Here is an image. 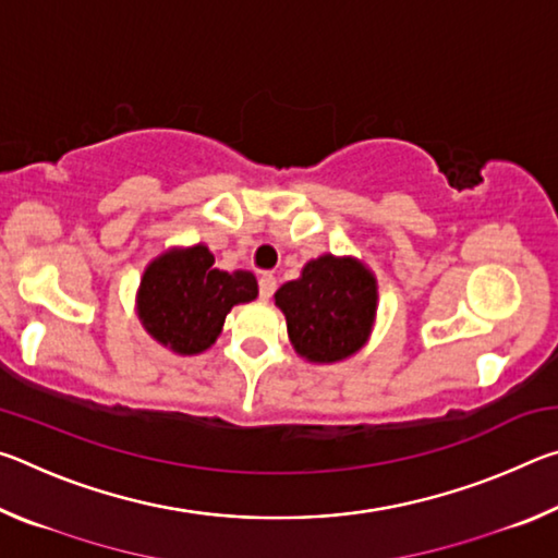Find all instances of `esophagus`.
Returning a JSON list of instances; mask_svg holds the SVG:
<instances>
[{"mask_svg": "<svg viewBox=\"0 0 558 558\" xmlns=\"http://www.w3.org/2000/svg\"><path fill=\"white\" fill-rule=\"evenodd\" d=\"M276 288H278L276 276H270V272H263V276L258 278V292H260V298H263V300L272 298V292H276Z\"/></svg>", "mask_w": 558, "mask_h": 558, "instance_id": "1", "label": "esophagus"}]
</instances>
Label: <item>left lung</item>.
Returning <instances> with one entry per match:
<instances>
[{"instance_id":"8db88e82","label":"left lung","mask_w":558,"mask_h":558,"mask_svg":"<svg viewBox=\"0 0 558 558\" xmlns=\"http://www.w3.org/2000/svg\"><path fill=\"white\" fill-rule=\"evenodd\" d=\"M288 335L310 362L352 356L369 337L376 315V280L354 258L323 256L302 268V278L276 292Z\"/></svg>"}]
</instances>
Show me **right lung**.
Returning a JSON list of instances; mask_svg holds the SVG:
<instances>
[{"mask_svg":"<svg viewBox=\"0 0 558 558\" xmlns=\"http://www.w3.org/2000/svg\"><path fill=\"white\" fill-rule=\"evenodd\" d=\"M256 295L253 272L214 268L209 248L194 245L149 263L140 282L137 313L159 344L179 354H199L216 342L231 307Z\"/></svg>","mask_w":558,"mask_h":558,"instance_id":"1","label":"right lung"}]
</instances>
